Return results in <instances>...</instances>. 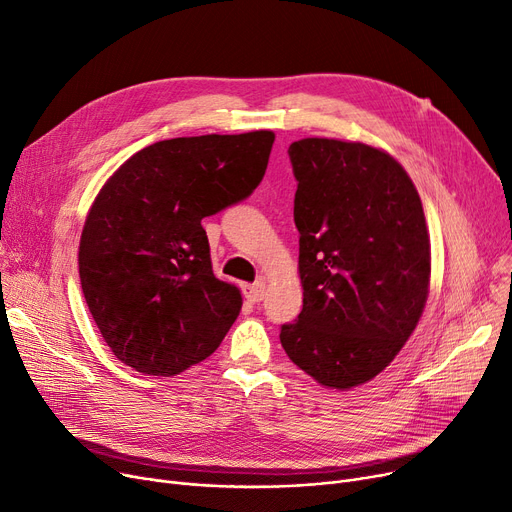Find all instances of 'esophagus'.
Instances as JSON below:
<instances>
[{
    "mask_svg": "<svg viewBox=\"0 0 512 512\" xmlns=\"http://www.w3.org/2000/svg\"><path fill=\"white\" fill-rule=\"evenodd\" d=\"M242 292H245L247 301H251V303H259V301H263V297H265V284H263V282L245 284V286H242Z\"/></svg>",
    "mask_w": 512,
    "mask_h": 512,
    "instance_id": "1",
    "label": "esophagus"
}]
</instances>
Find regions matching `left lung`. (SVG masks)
<instances>
[{"label": "left lung", "mask_w": 512, "mask_h": 512, "mask_svg": "<svg viewBox=\"0 0 512 512\" xmlns=\"http://www.w3.org/2000/svg\"><path fill=\"white\" fill-rule=\"evenodd\" d=\"M297 178L303 309L280 330L290 361L346 390L384 371L423 313L432 257L421 199L394 157L336 139L288 147Z\"/></svg>", "instance_id": "8db88e82"}]
</instances>
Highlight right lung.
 Instances as JSON below:
<instances>
[{
    "label": "right lung",
    "mask_w": 512,
    "mask_h": 512,
    "mask_svg": "<svg viewBox=\"0 0 512 512\" xmlns=\"http://www.w3.org/2000/svg\"><path fill=\"white\" fill-rule=\"evenodd\" d=\"M274 139L255 130L159 141L103 184L80 236L78 274L124 365L170 378L222 344L242 299L213 276L201 220L255 191Z\"/></svg>",
    "instance_id": "right-lung-1"
}]
</instances>
